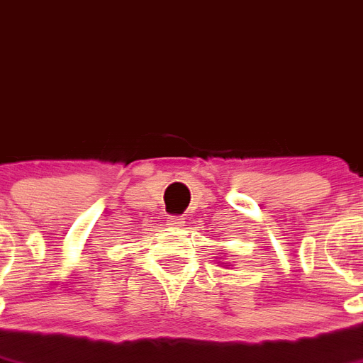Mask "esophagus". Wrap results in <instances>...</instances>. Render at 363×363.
<instances>
[{
  "mask_svg": "<svg viewBox=\"0 0 363 363\" xmlns=\"http://www.w3.org/2000/svg\"><path fill=\"white\" fill-rule=\"evenodd\" d=\"M168 223L172 226H181L182 223H184V220H182L181 217H168Z\"/></svg>",
  "mask_w": 363,
  "mask_h": 363,
  "instance_id": "esophagus-1",
  "label": "esophagus"
}]
</instances>
